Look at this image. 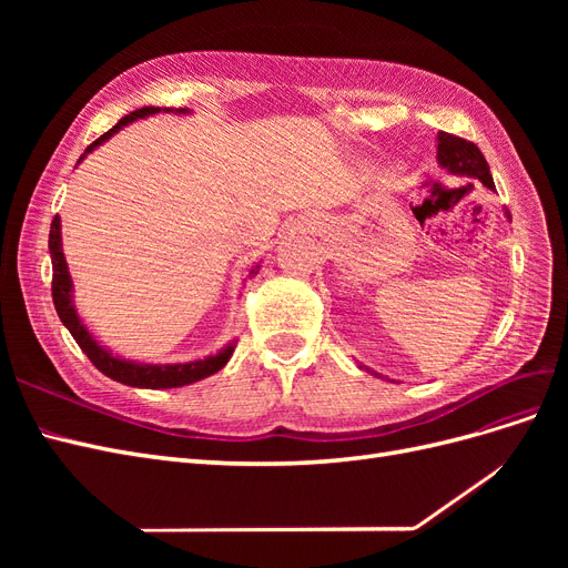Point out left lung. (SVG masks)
<instances>
[{
	"instance_id": "8db88e82",
	"label": "left lung",
	"mask_w": 568,
	"mask_h": 568,
	"mask_svg": "<svg viewBox=\"0 0 568 568\" xmlns=\"http://www.w3.org/2000/svg\"><path fill=\"white\" fill-rule=\"evenodd\" d=\"M438 161L443 168H448L450 173L476 178L480 184L495 192V182L490 175V168L484 159V153L469 140H462L450 132H438ZM509 215V213H507Z\"/></svg>"
}]
</instances>
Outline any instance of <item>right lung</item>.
I'll return each instance as SVG.
<instances>
[{"instance_id": "1", "label": "right lung", "mask_w": 568, "mask_h": 568, "mask_svg": "<svg viewBox=\"0 0 568 568\" xmlns=\"http://www.w3.org/2000/svg\"><path fill=\"white\" fill-rule=\"evenodd\" d=\"M161 106H144L136 109L132 113H128L125 118H120L118 123L99 136L97 142H92L84 153H90L94 146H99L101 142H106L113 132H118L123 125L132 123L136 118L144 115H153L159 113ZM168 111V109H165ZM180 113H184V109H178ZM82 153V156H84ZM49 253H51V270H54V277H51V298H54V307L61 317V322L65 324V329L73 334L75 343L82 348V353L90 357V363L101 372L106 374L109 379L128 384V386H136V388H178V386H186L205 379L215 372H220L222 367L227 365V359L234 353V346H227L225 351H220L217 355H211L205 359H194V363H184V365H140V363H128V359L113 357L109 351H104L99 343L92 338V334L84 329V324L80 322V317L75 315V307L71 303V274H68V265L65 257L61 251V217L57 215L51 220V230H49ZM261 270V265H255L251 270V274H255Z\"/></svg>"}]
</instances>
